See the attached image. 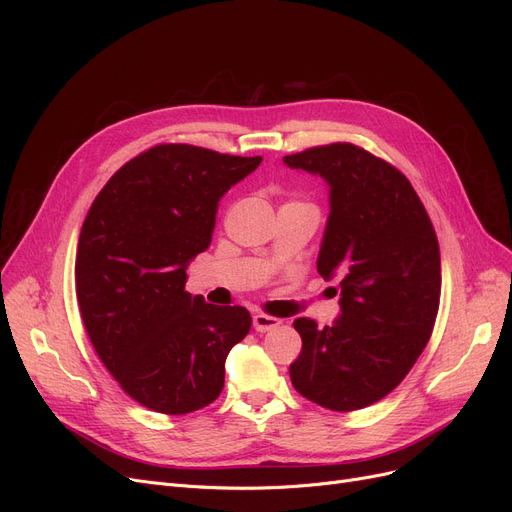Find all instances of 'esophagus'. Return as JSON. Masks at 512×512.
Instances as JSON below:
<instances>
[{
    "label": "esophagus",
    "instance_id": "34e87169",
    "mask_svg": "<svg viewBox=\"0 0 512 512\" xmlns=\"http://www.w3.org/2000/svg\"><path fill=\"white\" fill-rule=\"evenodd\" d=\"M282 324V321L278 317H272V315H265V313H255L253 315V328L257 332H270L274 328H278Z\"/></svg>",
    "mask_w": 512,
    "mask_h": 512
}]
</instances>
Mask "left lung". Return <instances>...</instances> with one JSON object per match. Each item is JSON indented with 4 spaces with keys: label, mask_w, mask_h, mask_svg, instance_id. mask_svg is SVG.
Here are the masks:
<instances>
[{
    "label": "left lung",
    "mask_w": 512,
    "mask_h": 512,
    "mask_svg": "<svg viewBox=\"0 0 512 512\" xmlns=\"http://www.w3.org/2000/svg\"><path fill=\"white\" fill-rule=\"evenodd\" d=\"M294 170L330 186V218L317 257L340 280L342 315L317 328L294 319L303 348L294 390L330 411H357L390 394L432 336L440 307V247L407 176L353 143L286 155Z\"/></svg>",
    "instance_id": "8db88e82"
}]
</instances>
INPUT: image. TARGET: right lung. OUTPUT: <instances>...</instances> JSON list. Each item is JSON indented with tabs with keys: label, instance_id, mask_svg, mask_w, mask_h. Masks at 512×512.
<instances>
[{
	"label": "right lung",
	"instance_id": "add662e5",
	"mask_svg": "<svg viewBox=\"0 0 512 512\" xmlns=\"http://www.w3.org/2000/svg\"><path fill=\"white\" fill-rule=\"evenodd\" d=\"M261 157L155 145L95 197L76 249V299L99 359L139 405L186 415L220 396L230 348L251 330L245 307L184 290L228 188Z\"/></svg>",
	"mask_w": 512,
	"mask_h": 512
}]
</instances>
